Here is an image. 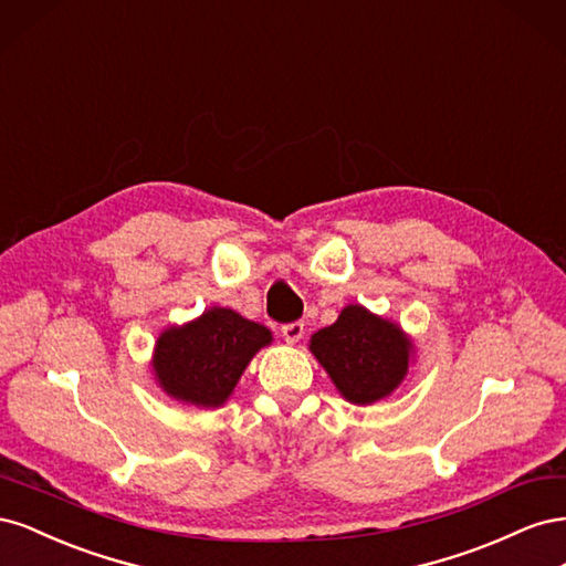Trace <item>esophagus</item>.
<instances>
[{
    "label": "esophagus",
    "instance_id": "34e87169",
    "mask_svg": "<svg viewBox=\"0 0 566 566\" xmlns=\"http://www.w3.org/2000/svg\"><path fill=\"white\" fill-rule=\"evenodd\" d=\"M302 335H304V323L295 321V323L283 325V337H285L287 345H297V342L302 339Z\"/></svg>",
    "mask_w": 566,
    "mask_h": 566
}]
</instances>
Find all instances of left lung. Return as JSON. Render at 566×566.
I'll use <instances>...</instances> for the list:
<instances>
[{"label":"left lung","mask_w":566,"mask_h":566,"mask_svg":"<svg viewBox=\"0 0 566 566\" xmlns=\"http://www.w3.org/2000/svg\"><path fill=\"white\" fill-rule=\"evenodd\" d=\"M310 352L354 406L387 399L416 361V345L401 325L361 304H347L333 325L314 333Z\"/></svg>","instance_id":"1"}]
</instances>
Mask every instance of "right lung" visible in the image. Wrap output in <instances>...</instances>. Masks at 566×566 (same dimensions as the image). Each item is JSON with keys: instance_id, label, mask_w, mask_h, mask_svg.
I'll return each instance as SVG.
<instances>
[{"instance_id": "1", "label": "right lung", "mask_w": 566, "mask_h": 566, "mask_svg": "<svg viewBox=\"0 0 566 566\" xmlns=\"http://www.w3.org/2000/svg\"><path fill=\"white\" fill-rule=\"evenodd\" d=\"M273 342L271 331L229 306H210L198 318L169 325L153 347L156 385L186 406L221 408L254 354Z\"/></svg>"}]
</instances>
